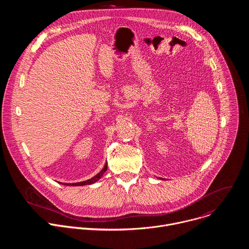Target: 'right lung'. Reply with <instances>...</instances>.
Masks as SVG:
<instances>
[{
    "label": "right lung",
    "mask_w": 249,
    "mask_h": 249,
    "mask_svg": "<svg viewBox=\"0 0 249 249\" xmlns=\"http://www.w3.org/2000/svg\"><path fill=\"white\" fill-rule=\"evenodd\" d=\"M107 170V162H105V164H104V166H103V168L95 175V176H93V177H91L90 179H88V180H86V181H82V182H76V183H61L60 182V184H64V185H70V186H83V185H89V184H92V183H94V182H96V181H98L100 178H101V176L104 174V172Z\"/></svg>",
    "instance_id": "right-lung-1"
}]
</instances>
